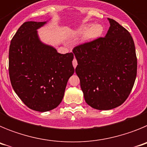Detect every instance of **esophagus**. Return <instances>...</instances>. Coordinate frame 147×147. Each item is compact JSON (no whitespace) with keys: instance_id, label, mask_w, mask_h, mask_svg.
I'll return each instance as SVG.
<instances>
[{"instance_id":"esophagus-1","label":"esophagus","mask_w":147,"mask_h":147,"mask_svg":"<svg viewBox=\"0 0 147 147\" xmlns=\"http://www.w3.org/2000/svg\"><path fill=\"white\" fill-rule=\"evenodd\" d=\"M73 65H74V68H76V65H77V61L76 59H74V60H73Z\"/></svg>"}]
</instances>
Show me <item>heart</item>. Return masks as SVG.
I'll return each mask as SVG.
<instances>
[{
    "label": "heart",
    "mask_w": 147,
    "mask_h": 147,
    "mask_svg": "<svg viewBox=\"0 0 147 147\" xmlns=\"http://www.w3.org/2000/svg\"><path fill=\"white\" fill-rule=\"evenodd\" d=\"M104 28L102 25L98 23H95L90 26L89 24L82 25L80 27L75 28L72 32L73 36H80L83 34L82 42L87 43L90 42L100 37L103 33Z\"/></svg>",
    "instance_id": "obj_1"
}]
</instances>
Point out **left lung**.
I'll use <instances>...</instances> for the list:
<instances>
[{"label":"left lung","instance_id":"left-lung-1","mask_svg":"<svg viewBox=\"0 0 147 147\" xmlns=\"http://www.w3.org/2000/svg\"><path fill=\"white\" fill-rule=\"evenodd\" d=\"M107 20L110 26L105 37L78 45L73 50L85 102L99 110H111L124 103L137 74L133 39L118 22Z\"/></svg>","mask_w":147,"mask_h":147}]
</instances>
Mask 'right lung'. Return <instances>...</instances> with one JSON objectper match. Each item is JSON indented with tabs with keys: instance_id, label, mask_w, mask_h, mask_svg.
<instances>
[{
	"instance_id": "1",
	"label": "right lung",
	"mask_w": 147,
	"mask_h": 147,
	"mask_svg": "<svg viewBox=\"0 0 147 147\" xmlns=\"http://www.w3.org/2000/svg\"><path fill=\"white\" fill-rule=\"evenodd\" d=\"M47 21L23 23L11 40L9 73L13 89L32 110L47 112L62 102L74 74L73 53L62 54L40 40L37 29Z\"/></svg>"
}]
</instances>
